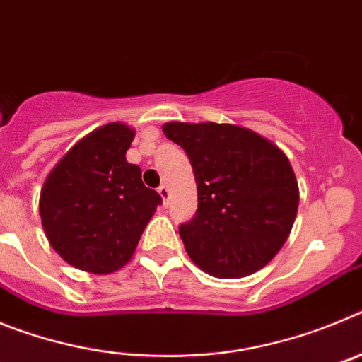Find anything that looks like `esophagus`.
<instances>
[{"label": "esophagus", "mask_w": 362, "mask_h": 362, "mask_svg": "<svg viewBox=\"0 0 362 362\" xmlns=\"http://www.w3.org/2000/svg\"><path fill=\"white\" fill-rule=\"evenodd\" d=\"M158 192H159V196H161V199H163V203H168V197H170V192H168V187H166V185H161V187L158 188Z\"/></svg>", "instance_id": "esophagus-1"}]
</instances>
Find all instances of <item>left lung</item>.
Here are the masks:
<instances>
[{
	"label": "left lung",
	"instance_id": "obj_1",
	"mask_svg": "<svg viewBox=\"0 0 362 362\" xmlns=\"http://www.w3.org/2000/svg\"><path fill=\"white\" fill-rule=\"evenodd\" d=\"M187 152L197 185V214L179 226L185 250L223 279L267 267L288 239L299 187L286 153L257 132L230 123L163 124Z\"/></svg>",
	"mask_w": 362,
	"mask_h": 362
}]
</instances>
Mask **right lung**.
<instances>
[{
    "label": "right lung",
    "mask_w": 362,
    "mask_h": 362,
    "mask_svg": "<svg viewBox=\"0 0 362 362\" xmlns=\"http://www.w3.org/2000/svg\"><path fill=\"white\" fill-rule=\"evenodd\" d=\"M136 130L108 123L86 134L45 179L40 216L45 235L63 261L105 276L132 259L161 203L127 161Z\"/></svg>",
    "instance_id": "right-lung-1"
}]
</instances>
